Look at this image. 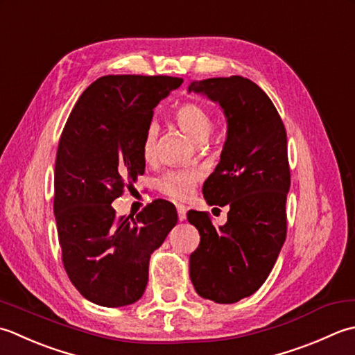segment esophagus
Wrapping results in <instances>:
<instances>
[{"label": "esophagus", "mask_w": 355, "mask_h": 355, "mask_svg": "<svg viewBox=\"0 0 355 355\" xmlns=\"http://www.w3.org/2000/svg\"><path fill=\"white\" fill-rule=\"evenodd\" d=\"M178 218L179 220H184L187 218V208L184 205H178Z\"/></svg>", "instance_id": "34e87169"}]
</instances>
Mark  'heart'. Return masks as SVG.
<instances>
[{"label": "heart", "mask_w": 355, "mask_h": 355, "mask_svg": "<svg viewBox=\"0 0 355 355\" xmlns=\"http://www.w3.org/2000/svg\"><path fill=\"white\" fill-rule=\"evenodd\" d=\"M175 121L176 124L184 130V132L191 137V139L202 146L208 141L209 135L213 133L214 121L213 116L204 105L198 103H184L180 104L175 110ZM159 128L151 122L147 127L146 135L142 139V157L144 161H153L156 155V144H157ZM200 179V173L196 170H176L168 171L157 180V190L164 196H167L173 200L182 202L191 196L196 184Z\"/></svg>", "instance_id": "1"}]
</instances>
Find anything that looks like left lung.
Returning <instances> with one entry per match:
<instances>
[{
	"label": "left lung",
	"instance_id": "left-lung-1",
	"mask_svg": "<svg viewBox=\"0 0 355 355\" xmlns=\"http://www.w3.org/2000/svg\"><path fill=\"white\" fill-rule=\"evenodd\" d=\"M188 92L218 103L227 118L220 161L202 193L208 205L230 207L219 228L208 213L188 211L200 234L190 279L200 297L236 303L263 285L286 237L291 176L285 125L268 95L247 78L194 81Z\"/></svg>",
	"mask_w": 355,
	"mask_h": 355
}]
</instances>
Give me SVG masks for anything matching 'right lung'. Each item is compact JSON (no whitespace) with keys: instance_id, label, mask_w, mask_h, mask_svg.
<instances>
[{"instance_id":"obj_1","label":"right lung","mask_w":355,"mask_h":355,"mask_svg":"<svg viewBox=\"0 0 355 355\" xmlns=\"http://www.w3.org/2000/svg\"><path fill=\"white\" fill-rule=\"evenodd\" d=\"M182 84L180 78L108 75L79 96L64 125L55 164L58 239L62 263L83 297L107 308L142 297L151 252L176 225L167 200L136 214L112 207L144 175L142 139L155 107Z\"/></svg>"}]
</instances>
